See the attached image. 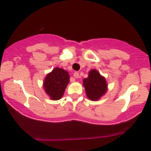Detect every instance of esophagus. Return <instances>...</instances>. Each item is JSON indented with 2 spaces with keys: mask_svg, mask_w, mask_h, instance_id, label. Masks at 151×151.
Wrapping results in <instances>:
<instances>
[{
  "mask_svg": "<svg viewBox=\"0 0 151 151\" xmlns=\"http://www.w3.org/2000/svg\"><path fill=\"white\" fill-rule=\"evenodd\" d=\"M73 76H74V78H79V73H77V72H76V73H73Z\"/></svg>",
  "mask_w": 151,
  "mask_h": 151,
  "instance_id": "obj_1",
  "label": "esophagus"
}]
</instances>
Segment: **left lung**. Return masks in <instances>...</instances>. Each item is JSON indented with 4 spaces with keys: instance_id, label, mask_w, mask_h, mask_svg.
<instances>
[{
    "instance_id": "1",
    "label": "left lung",
    "mask_w": 151,
    "mask_h": 151,
    "mask_svg": "<svg viewBox=\"0 0 151 151\" xmlns=\"http://www.w3.org/2000/svg\"><path fill=\"white\" fill-rule=\"evenodd\" d=\"M83 86L88 98L93 101L101 99L107 91L106 78L94 69L89 71L88 78L83 79Z\"/></svg>"
}]
</instances>
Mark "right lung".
I'll return each mask as SVG.
<instances>
[{"mask_svg": "<svg viewBox=\"0 0 151 151\" xmlns=\"http://www.w3.org/2000/svg\"><path fill=\"white\" fill-rule=\"evenodd\" d=\"M69 82V75L68 72L62 68L56 67L45 76L43 88L50 99L57 101L63 96Z\"/></svg>", "mask_w": 151, "mask_h": 151, "instance_id": "right-lung-1", "label": "right lung"}]
</instances>
